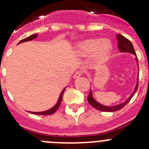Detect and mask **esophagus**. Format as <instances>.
Wrapping results in <instances>:
<instances>
[{"label":"esophagus","instance_id":"esophagus-1","mask_svg":"<svg viewBox=\"0 0 149 149\" xmlns=\"http://www.w3.org/2000/svg\"><path fill=\"white\" fill-rule=\"evenodd\" d=\"M82 75V72H75V74H74V78H78V77H80Z\"/></svg>","mask_w":149,"mask_h":149}]
</instances>
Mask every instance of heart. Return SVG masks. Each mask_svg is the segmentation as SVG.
Returning a JSON list of instances; mask_svg holds the SVG:
<instances>
[{"mask_svg": "<svg viewBox=\"0 0 149 149\" xmlns=\"http://www.w3.org/2000/svg\"><path fill=\"white\" fill-rule=\"evenodd\" d=\"M113 50L111 41L101 38H88L76 43L75 55L80 58H85L91 55L92 62L96 65L106 63Z\"/></svg>", "mask_w": 149, "mask_h": 149, "instance_id": "b5f03b06", "label": "heart"}]
</instances>
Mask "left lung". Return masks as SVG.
<instances>
[{
    "label": "left lung",
    "mask_w": 149,
    "mask_h": 149,
    "mask_svg": "<svg viewBox=\"0 0 149 149\" xmlns=\"http://www.w3.org/2000/svg\"><path fill=\"white\" fill-rule=\"evenodd\" d=\"M116 38L117 41H118V48H119V51H120L121 53H131L132 54H134V56H135V60H136L137 68L138 69H139L137 56H136V52H135V50H134V46H133L132 43L131 42V41H129L127 38L124 37L123 36L121 35V34L119 33L117 34ZM138 81H139V74H138L137 77H136V84L135 87H134V92L131 93V95L129 96V98H127V100H125L124 102L119 104L113 105V106H107V105H104L102 104L99 103V102H98V101L95 99L94 96H93V90H92V89H91L90 92H89L87 100L91 106H93L94 108H95L96 110H99V111L115 112L117 111V110H119L128 103L129 101H130V100L133 98V96L134 95V94L136 93V90H137L138 89Z\"/></svg>",
    "instance_id": "obj_1"
}]
</instances>
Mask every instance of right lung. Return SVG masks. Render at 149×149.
<instances>
[{
	"label": "right lung",
	"mask_w": 149,
	"mask_h": 149,
	"mask_svg": "<svg viewBox=\"0 0 149 149\" xmlns=\"http://www.w3.org/2000/svg\"><path fill=\"white\" fill-rule=\"evenodd\" d=\"M37 36H38V33L33 34V35L30 36H28V37H27V38H25V39H22V40H21L20 42H18V44H20V43H22V42H27V41H31V40H33V39H36V38H37ZM65 88H66V86H65V87L64 88L63 90H62L61 93H60V97H59V98H58V101H57V102L56 103V104H55L53 107H51V109H49V110H45V111L29 112V113H33V114H36V115H44V116L51 115V114L54 113L57 110V109L59 108V107H60V104H61L62 98H63V93H64V91H65Z\"/></svg>",
	"instance_id": "obj_1"
}]
</instances>
